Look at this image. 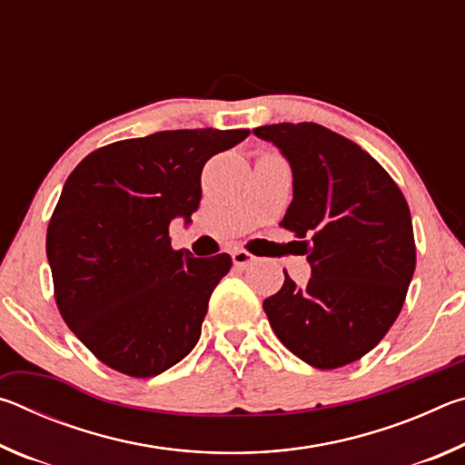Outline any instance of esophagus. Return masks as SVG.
Returning <instances> with one entry per match:
<instances>
[{
	"label": "esophagus",
	"instance_id": "obj_1",
	"mask_svg": "<svg viewBox=\"0 0 465 465\" xmlns=\"http://www.w3.org/2000/svg\"><path fill=\"white\" fill-rule=\"evenodd\" d=\"M232 258H233V264L240 266V269H242V266H248V264L256 261V256H252L250 252H246V250H233Z\"/></svg>",
	"mask_w": 465,
	"mask_h": 465
}]
</instances>
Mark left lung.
Here are the masks:
<instances>
[{"mask_svg": "<svg viewBox=\"0 0 465 465\" xmlns=\"http://www.w3.org/2000/svg\"><path fill=\"white\" fill-rule=\"evenodd\" d=\"M293 170L281 227L303 241L308 287L285 271L262 308L279 341L316 369L359 361L388 334L416 266L412 217L391 176L355 141L316 123L254 129Z\"/></svg>", "mask_w": 465, "mask_h": 465, "instance_id": "1", "label": "left lung"}]
</instances>
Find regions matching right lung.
<instances>
[{
    "mask_svg": "<svg viewBox=\"0 0 465 465\" xmlns=\"http://www.w3.org/2000/svg\"><path fill=\"white\" fill-rule=\"evenodd\" d=\"M248 135L160 131L100 147L69 174L46 230L54 302L72 332L114 371L160 375L199 342L232 256L174 250L170 222H188L199 207L209 157Z\"/></svg>",
    "mask_w": 465,
    "mask_h": 465,
    "instance_id": "1",
    "label": "right lung"
}]
</instances>
